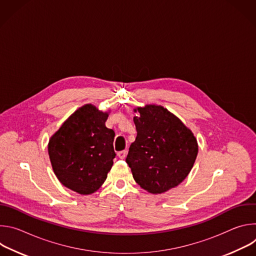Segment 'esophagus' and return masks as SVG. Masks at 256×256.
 <instances>
[{
  "label": "esophagus",
  "instance_id": "1",
  "mask_svg": "<svg viewBox=\"0 0 256 256\" xmlns=\"http://www.w3.org/2000/svg\"><path fill=\"white\" fill-rule=\"evenodd\" d=\"M118 156L120 158V159H124L126 156V151L124 150V151H120L118 153Z\"/></svg>",
  "mask_w": 256,
  "mask_h": 256
}]
</instances>
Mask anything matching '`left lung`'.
Masks as SVG:
<instances>
[{
    "instance_id": "1",
    "label": "left lung",
    "mask_w": 256,
    "mask_h": 256,
    "mask_svg": "<svg viewBox=\"0 0 256 256\" xmlns=\"http://www.w3.org/2000/svg\"><path fill=\"white\" fill-rule=\"evenodd\" d=\"M136 140L126 163L136 184L151 194H163L184 181L198 156L192 132L161 105L138 107Z\"/></svg>"
}]
</instances>
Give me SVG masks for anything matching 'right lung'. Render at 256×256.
Segmentation results:
<instances>
[{
    "label": "right lung",
    "mask_w": 256,
    "mask_h": 256,
    "mask_svg": "<svg viewBox=\"0 0 256 256\" xmlns=\"http://www.w3.org/2000/svg\"><path fill=\"white\" fill-rule=\"evenodd\" d=\"M108 112L86 104L50 138L48 155L60 184L80 194L99 190L114 165V132L107 128Z\"/></svg>",
    "instance_id": "1"
}]
</instances>
